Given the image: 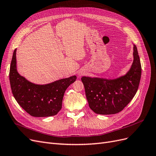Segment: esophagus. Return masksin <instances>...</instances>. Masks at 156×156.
Returning <instances> with one entry per match:
<instances>
[{"label":"esophagus","instance_id":"esophagus-1","mask_svg":"<svg viewBox=\"0 0 156 156\" xmlns=\"http://www.w3.org/2000/svg\"><path fill=\"white\" fill-rule=\"evenodd\" d=\"M81 75H82V74H79V76H81Z\"/></svg>","mask_w":156,"mask_h":156}]
</instances>
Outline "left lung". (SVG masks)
<instances>
[{"mask_svg":"<svg viewBox=\"0 0 156 156\" xmlns=\"http://www.w3.org/2000/svg\"><path fill=\"white\" fill-rule=\"evenodd\" d=\"M141 65L136 47H133V62L129 72L115 79L83 77L90 108L96 114L113 115L122 111L137 91Z\"/></svg>","mask_w":156,"mask_h":156,"instance_id":"obj_1","label":"left lung"}]
</instances>
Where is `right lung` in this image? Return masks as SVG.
Listing matches in <instances>:
<instances>
[{
    "mask_svg": "<svg viewBox=\"0 0 156 156\" xmlns=\"http://www.w3.org/2000/svg\"><path fill=\"white\" fill-rule=\"evenodd\" d=\"M9 76L13 97L23 109L34 117L57 114L62 108L66 90L77 79L73 75L43 85L30 83L17 72L16 49L13 53Z\"/></svg>",
    "mask_w": 156,
    "mask_h": 156,
    "instance_id": "right-lung-1",
    "label": "right lung"
}]
</instances>
